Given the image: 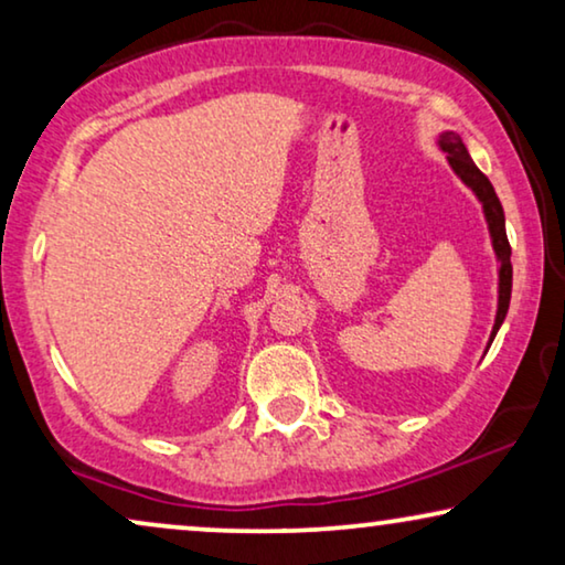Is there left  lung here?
Returning a JSON list of instances; mask_svg holds the SVG:
<instances>
[{"mask_svg": "<svg viewBox=\"0 0 565 565\" xmlns=\"http://www.w3.org/2000/svg\"><path fill=\"white\" fill-rule=\"evenodd\" d=\"M439 149L447 153V161H450L455 174H458L460 180L466 182L468 188L476 192L478 200L483 203V213H486V221H489V231H491L493 252H497V257L501 262V267H499V311H497V321H493V331H491V342H493L499 327L507 319L509 300H512V246H509L507 228H504V207H501L497 192H493V184L489 182V177H486L481 169L473 164V159H470L466 143L460 141L458 134L447 130V134L439 136Z\"/></svg>", "mask_w": 565, "mask_h": 565, "instance_id": "1", "label": "left lung"}]
</instances>
